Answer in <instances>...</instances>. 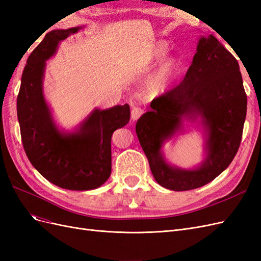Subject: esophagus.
I'll return each mask as SVG.
<instances>
[{
    "label": "esophagus",
    "mask_w": 261,
    "mask_h": 261,
    "mask_svg": "<svg viewBox=\"0 0 261 261\" xmlns=\"http://www.w3.org/2000/svg\"><path fill=\"white\" fill-rule=\"evenodd\" d=\"M144 112H145V110L141 109L140 107H134L133 110H132V118H133V121L138 120V118L144 114Z\"/></svg>",
    "instance_id": "obj_1"
}]
</instances>
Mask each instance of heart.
Masks as SVG:
<instances>
[{
    "mask_svg": "<svg viewBox=\"0 0 261 261\" xmlns=\"http://www.w3.org/2000/svg\"><path fill=\"white\" fill-rule=\"evenodd\" d=\"M168 51V44L165 42H160L156 45L153 52V58H160ZM179 68L178 61L171 60L165 62L164 64L156 70V72L149 78L147 83V90L150 96H156L162 92L169 83L172 81Z\"/></svg>",
    "mask_w": 261,
    "mask_h": 261,
    "instance_id": "heart-1",
    "label": "heart"
}]
</instances>
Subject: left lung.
<instances>
[{
    "mask_svg": "<svg viewBox=\"0 0 261 261\" xmlns=\"http://www.w3.org/2000/svg\"><path fill=\"white\" fill-rule=\"evenodd\" d=\"M136 123V134L154 179L171 191H191L222 173L239 151L247 96L239 62L213 36L201 38L192 65L178 86L156 97ZM199 115L208 129V153L199 169L170 167L161 154L164 139L179 127L181 117Z\"/></svg>",
    "mask_w": 261,
    "mask_h": 261,
    "instance_id": "1",
    "label": "left lung"
}]
</instances>
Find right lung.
Returning <instances> with one entry per match:
<instances>
[{"instance_id":"right-lung-1","label":"right lung","mask_w":261,"mask_h":261,"mask_svg":"<svg viewBox=\"0 0 261 261\" xmlns=\"http://www.w3.org/2000/svg\"><path fill=\"white\" fill-rule=\"evenodd\" d=\"M80 28L52 30L30 53L17 96V116L23 150L40 174L70 191L101 186L111 174V138L128 123L129 106L94 110L75 134L60 133L42 94L45 60L58 43Z\"/></svg>"}]
</instances>
